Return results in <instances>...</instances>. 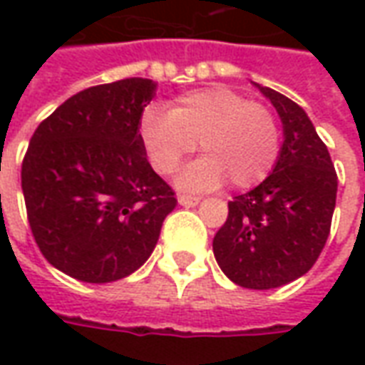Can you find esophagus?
I'll return each instance as SVG.
<instances>
[{
    "instance_id": "1",
    "label": "esophagus",
    "mask_w": 365,
    "mask_h": 365,
    "mask_svg": "<svg viewBox=\"0 0 365 365\" xmlns=\"http://www.w3.org/2000/svg\"><path fill=\"white\" fill-rule=\"evenodd\" d=\"M178 201H180V205H183V207H195L199 201H201V199L191 197V195H180V197H178Z\"/></svg>"
}]
</instances>
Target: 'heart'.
Instances as JSON below:
<instances>
[{
    "label": "heart",
    "instance_id": "b5f03b06",
    "mask_svg": "<svg viewBox=\"0 0 365 365\" xmlns=\"http://www.w3.org/2000/svg\"><path fill=\"white\" fill-rule=\"evenodd\" d=\"M138 135L160 175L174 174L199 140L205 156L178 178V185L187 191L215 190L225 178L235 190L254 187L274 170L282 148L274 113L221 86L183 93L170 111L146 109Z\"/></svg>",
    "mask_w": 365,
    "mask_h": 365
}]
</instances>
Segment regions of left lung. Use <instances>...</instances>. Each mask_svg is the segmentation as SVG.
<instances>
[{
  "label": "left lung",
  "mask_w": 365,
  "mask_h": 365,
  "mask_svg": "<svg viewBox=\"0 0 365 365\" xmlns=\"http://www.w3.org/2000/svg\"><path fill=\"white\" fill-rule=\"evenodd\" d=\"M258 90L283 125L272 174L229 201V217L213 238L215 260L230 282L274 289L313 268L329 238L338 178L329 148L307 113L272 88Z\"/></svg>",
  "instance_id": "left-lung-1"
}]
</instances>
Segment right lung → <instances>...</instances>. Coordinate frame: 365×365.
<instances>
[{
	"mask_svg": "<svg viewBox=\"0 0 365 365\" xmlns=\"http://www.w3.org/2000/svg\"><path fill=\"white\" fill-rule=\"evenodd\" d=\"M154 91L152 80L127 78L76 93L36 127L23 158L21 187L36 245L80 282L136 272L178 203L138 135Z\"/></svg>",
	"mask_w": 365,
	"mask_h": 365,
	"instance_id": "right-lung-1",
	"label": "right lung"
}]
</instances>
